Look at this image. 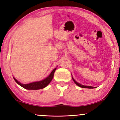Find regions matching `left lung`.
I'll return each mask as SVG.
<instances>
[{"label":"left lung","instance_id":"8db88e82","mask_svg":"<svg viewBox=\"0 0 120 120\" xmlns=\"http://www.w3.org/2000/svg\"><path fill=\"white\" fill-rule=\"evenodd\" d=\"M73 81H74V82H75V84H76V85H78V86H80V87H84V86H83V85H81V84L78 83V82H76V81H74V80H73Z\"/></svg>","mask_w":120,"mask_h":120}]
</instances>
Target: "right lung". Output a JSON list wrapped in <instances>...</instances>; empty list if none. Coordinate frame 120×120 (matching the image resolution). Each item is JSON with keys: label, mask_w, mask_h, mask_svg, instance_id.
Masks as SVG:
<instances>
[{"label": "right lung", "mask_w": 120, "mask_h": 120, "mask_svg": "<svg viewBox=\"0 0 120 120\" xmlns=\"http://www.w3.org/2000/svg\"><path fill=\"white\" fill-rule=\"evenodd\" d=\"M55 70V69H54ZM53 70V71H54ZM53 71V72H51L50 75L47 78H46L45 79L42 81L38 82H33V83L26 84V85H22L20 83H19L20 85L25 89H27V90H39V89H42L43 88L46 87L50 83V82L53 78V73H54V71Z\"/></svg>", "instance_id": "add662e5"}]
</instances>
